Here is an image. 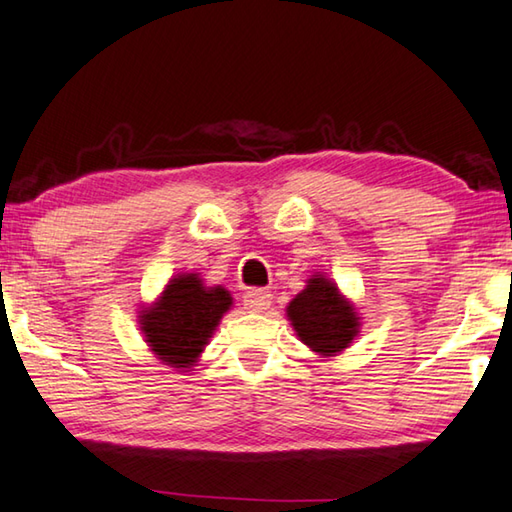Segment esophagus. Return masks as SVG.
Masks as SVG:
<instances>
[{
    "mask_svg": "<svg viewBox=\"0 0 512 512\" xmlns=\"http://www.w3.org/2000/svg\"><path fill=\"white\" fill-rule=\"evenodd\" d=\"M270 293L268 290L262 288H255V290H248L244 295V306L250 310V313H264V310L270 306Z\"/></svg>",
    "mask_w": 512,
    "mask_h": 512,
    "instance_id": "obj_1",
    "label": "esophagus"
}]
</instances>
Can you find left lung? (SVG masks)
<instances>
[{"label":"left lung","instance_id":"8db88e82","mask_svg":"<svg viewBox=\"0 0 512 512\" xmlns=\"http://www.w3.org/2000/svg\"><path fill=\"white\" fill-rule=\"evenodd\" d=\"M288 317L299 339L322 355L344 350L359 328L355 308L339 295L335 284L319 275L288 304Z\"/></svg>","mask_w":512,"mask_h":512}]
</instances>
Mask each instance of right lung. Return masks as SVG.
Wrapping results in <instances>:
<instances>
[{
	"mask_svg": "<svg viewBox=\"0 0 512 512\" xmlns=\"http://www.w3.org/2000/svg\"><path fill=\"white\" fill-rule=\"evenodd\" d=\"M230 304L233 299L222 286L204 288L197 275H179L157 306L144 310L146 342L162 362L175 368L193 366Z\"/></svg>",
	"mask_w": 512,
	"mask_h": 512,
	"instance_id": "right-lung-1",
	"label": "right lung"
}]
</instances>
